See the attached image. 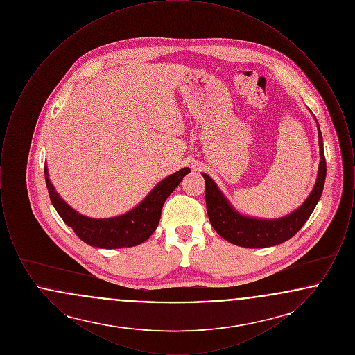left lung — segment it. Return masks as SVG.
<instances>
[{
  "label": "left lung",
  "mask_w": 355,
  "mask_h": 355,
  "mask_svg": "<svg viewBox=\"0 0 355 355\" xmlns=\"http://www.w3.org/2000/svg\"><path fill=\"white\" fill-rule=\"evenodd\" d=\"M315 122L317 119L314 117ZM318 128V142H320V166L315 185L313 187L310 196L306 198L300 207L281 218H254L245 216L236 210V207L229 202L220 187L213 181L210 175L202 173L206 184V209L207 216L214 230L227 242L249 249H259L275 246L291 236H295L298 230L304 225L311 216L314 207L321 198L324 178H326V159L323 153V139H322L320 123Z\"/></svg>",
  "instance_id": "obj_1"
}]
</instances>
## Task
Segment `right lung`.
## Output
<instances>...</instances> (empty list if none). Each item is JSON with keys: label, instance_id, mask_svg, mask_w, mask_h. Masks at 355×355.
I'll list each match as a JSON object with an SVG mask.
<instances>
[{"label": "right lung", "instance_id": "1", "mask_svg": "<svg viewBox=\"0 0 355 355\" xmlns=\"http://www.w3.org/2000/svg\"><path fill=\"white\" fill-rule=\"evenodd\" d=\"M187 173L190 169L184 168L170 174L132 210L110 218H90L69 206L51 184L46 165L45 181L54 209L80 239L93 248L121 249L137 246L152 236L159 223L164 203Z\"/></svg>", "mask_w": 355, "mask_h": 355}]
</instances>
